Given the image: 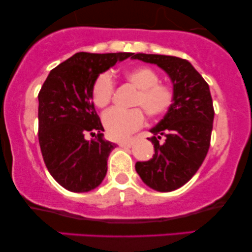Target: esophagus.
<instances>
[{
  "label": "esophagus",
  "instance_id": "obj_1",
  "mask_svg": "<svg viewBox=\"0 0 252 252\" xmlns=\"http://www.w3.org/2000/svg\"><path fill=\"white\" fill-rule=\"evenodd\" d=\"M120 144V147H122V148H130V147L132 146V144H134V141L132 140H129V141H122V142H120L118 143Z\"/></svg>",
  "mask_w": 252,
  "mask_h": 252
}]
</instances>
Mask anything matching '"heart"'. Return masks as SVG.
<instances>
[{"label": "heart", "mask_w": 252, "mask_h": 252, "mask_svg": "<svg viewBox=\"0 0 252 252\" xmlns=\"http://www.w3.org/2000/svg\"><path fill=\"white\" fill-rule=\"evenodd\" d=\"M124 78L138 89L131 110L110 109L103 116V124L109 136L114 140H126L132 132L142 128L146 122L144 113L149 117L158 118L166 115L175 99L174 90L166 83L160 82V76L148 66L131 68L124 73ZM114 77L110 72L100 73L92 85V100L97 108H105L115 94ZM141 109H140L139 108Z\"/></svg>", "instance_id": "heart-1"}]
</instances>
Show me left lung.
<instances>
[{
  "label": "left lung",
  "mask_w": 252,
  "mask_h": 252,
  "mask_svg": "<svg viewBox=\"0 0 252 252\" xmlns=\"http://www.w3.org/2000/svg\"><path fill=\"white\" fill-rule=\"evenodd\" d=\"M132 58L156 63L173 82V106L150 130L154 136L148 140L154 143L155 154L149 161L135 164L136 172L150 189L170 192L192 179L209 152L215 118L209 84L186 59L144 53Z\"/></svg>",
  "instance_id": "left-lung-1"
}]
</instances>
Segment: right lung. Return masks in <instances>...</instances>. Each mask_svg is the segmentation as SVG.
I'll return each instance as SVG.
<instances>
[{
    "label": "right lung",
    "instance_id": "obj_1",
    "mask_svg": "<svg viewBox=\"0 0 252 252\" xmlns=\"http://www.w3.org/2000/svg\"><path fill=\"white\" fill-rule=\"evenodd\" d=\"M134 53H80L58 65L39 92V144L48 172L71 192H89L105 178L116 144L104 140L92 102L98 74ZM97 133L96 135L95 134ZM96 135L88 141L86 136Z\"/></svg>",
    "mask_w": 252,
    "mask_h": 252
}]
</instances>
